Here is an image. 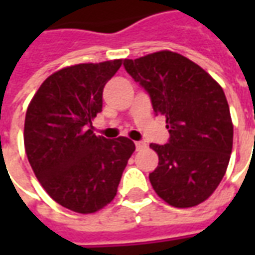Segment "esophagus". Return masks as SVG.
I'll return each mask as SVG.
<instances>
[{"label":"esophagus","instance_id":"esophagus-1","mask_svg":"<svg viewBox=\"0 0 255 255\" xmlns=\"http://www.w3.org/2000/svg\"><path fill=\"white\" fill-rule=\"evenodd\" d=\"M135 147H136V150H142L146 147V143L144 142H135Z\"/></svg>","mask_w":255,"mask_h":255}]
</instances>
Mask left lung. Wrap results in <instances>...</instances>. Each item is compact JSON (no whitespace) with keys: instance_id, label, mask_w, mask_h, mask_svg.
<instances>
[{"instance_id":"obj_1","label":"left lung","mask_w":255,"mask_h":255,"mask_svg":"<svg viewBox=\"0 0 255 255\" xmlns=\"http://www.w3.org/2000/svg\"><path fill=\"white\" fill-rule=\"evenodd\" d=\"M123 65L149 94L155 115L165 116L171 135L165 144H150L158 154L149 175L154 191L175 208L203 202L224 177L232 151L224 91L199 65L169 50Z\"/></svg>"}]
</instances>
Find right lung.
Returning <instances> with one entry per match:
<instances>
[{
	"mask_svg": "<svg viewBox=\"0 0 255 255\" xmlns=\"http://www.w3.org/2000/svg\"><path fill=\"white\" fill-rule=\"evenodd\" d=\"M122 60L64 68L42 83L28 105L24 146L42 187L64 208L94 213L115 198L135 144L93 132L105 84Z\"/></svg>",
	"mask_w": 255,
	"mask_h": 255,
	"instance_id": "add662e5",
	"label": "right lung"
}]
</instances>
